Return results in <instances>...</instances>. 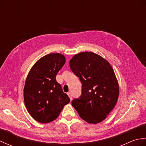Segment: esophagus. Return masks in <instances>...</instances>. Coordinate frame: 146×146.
Segmentation results:
<instances>
[{
	"label": "esophagus",
	"mask_w": 146,
	"mask_h": 146,
	"mask_svg": "<svg viewBox=\"0 0 146 146\" xmlns=\"http://www.w3.org/2000/svg\"><path fill=\"white\" fill-rule=\"evenodd\" d=\"M68 97H70V100H72V94H71V93H70V92H69V93H68Z\"/></svg>",
	"instance_id": "1"
}]
</instances>
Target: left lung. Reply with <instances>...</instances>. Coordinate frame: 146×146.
Here are the masks:
<instances>
[{"label": "left lung", "instance_id": "obj_1", "mask_svg": "<svg viewBox=\"0 0 146 146\" xmlns=\"http://www.w3.org/2000/svg\"><path fill=\"white\" fill-rule=\"evenodd\" d=\"M70 67L82 83V94L71 105L80 117L90 123L106 119L118 100L119 88L112 67L94 52H82L70 61Z\"/></svg>", "mask_w": 146, "mask_h": 146}]
</instances>
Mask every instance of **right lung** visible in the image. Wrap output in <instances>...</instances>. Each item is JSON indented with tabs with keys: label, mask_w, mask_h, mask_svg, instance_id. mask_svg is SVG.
Masks as SVG:
<instances>
[{
	"label": "right lung",
	"mask_w": 146,
	"mask_h": 146,
	"mask_svg": "<svg viewBox=\"0 0 146 146\" xmlns=\"http://www.w3.org/2000/svg\"><path fill=\"white\" fill-rule=\"evenodd\" d=\"M64 56L51 53L36 62L27 76L24 100L27 111L39 122H51L70 102L56 76L65 63Z\"/></svg>",
	"instance_id": "1"
}]
</instances>
